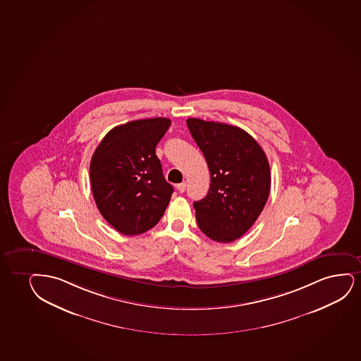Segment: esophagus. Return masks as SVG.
I'll return each instance as SVG.
<instances>
[{
  "label": "esophagus",
  "instance_id": "esophagus-1",
  "mask_svg": "<svg viewBox=\"0 0 361 361\" xmlns=\"http://www.w3.org/2000/svg\"><path fill=\"white\" fill-rule=\"evenodd\" d=\"M185 188H187V184H185V183H180V184L177 185V190H178L179 192H185Z\"/></svg>",
  "mask_w": 361,
  "mask_h": 361
}]
</instances>
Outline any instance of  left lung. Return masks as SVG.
<instances>
[{
    "instance_id": "8db88e82",
    "label": "left lung",
    "mask_w": 361,
    "mask_h": 361,
    "mask_svg": "<svg viewBox=\"0 0 361 361\" xmlns=\"http://www.w3.org/2000/svg\"><path fill=\"white\" fill-rule=\"evenodd\" d=\"M187 126L211 176L207 195L194 202L197 226L215 242H234L255 224L269 199L267 157L250 134L234 126L199 118H188Z\"/></svg>"
}]
</instances>
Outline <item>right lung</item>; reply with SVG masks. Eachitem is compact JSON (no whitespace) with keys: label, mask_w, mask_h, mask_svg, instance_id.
<instances>
[{"label":"right lung","mask_w":361,"mask_h":361,"mask_svg":"<svg viewBox=\"0 0 361 361\" xmlns=\"http://www.w3.org/2000/svg\"><path fill=\"white\" fill-rule=\"evenodd\" d=\"M171 126L169 118L132 121L111 129L96 147L90 183L102 217L124 235L157 224L173 187L166 182L156 145Z\"/></svg>","instance_id":"add662e5"}]
</instances>
